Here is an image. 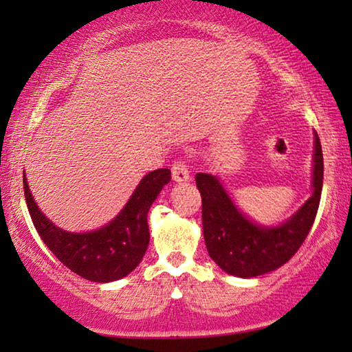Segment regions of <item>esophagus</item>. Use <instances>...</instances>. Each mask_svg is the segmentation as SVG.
I'll return each mask as SVG.
<instances>
[{
  "label": "esophagus",
  "mask_w": 352,
  "mask_h": 352,
  "mask_svg": "<svg viewBox=\"0 0 352 352\" xmlns=\"http://www.w3.org/2000/svg\"><path fill=\"white\" fill-rule=\"evenodd\" d=\"M171 173H173V179L176 182H186L189 181V168H187V163L184 160H176L171 166Z\"/></svg>",
  "instance_id": "obj_1"
}]
</instances>
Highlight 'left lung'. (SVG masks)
Returning a JSON list of instances; mask_svg holds the SVG:
<instances>
[{"label": "left lung", "instance_id": "8db88e82", "mask_svg": "<svg viewBox=\"0 0 352 352\" xmlns=\"http://www.w3.org/2000/svg\"><path fill=\"white\" fill-rule=\"evenodd\" d=\"M314 148V194L293 218L272 229L250 223L239 213L214 176L197 173L205 245L211 259L223 271L237 277H256L295 256L314 224L324 184V157L317 134Z\"/></svg>", "mask_w": 352, "mask_h": 352}]
</instances>
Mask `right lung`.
<instances>
[{"instance_id":"obj_1","label":"right lung","mask_w":352,"mask_h":352,"mask_svg":"<svg viewBox=\"0 0 352 352\" xmlns=\"http://www.w3.org/2000/svg\"><path fill=\"white\" fill-rule=\"evenodd\" d=\"M171 179L168 168L155 170L139 182L126 206L112 223L88 234L65 232L50 223L33 200L23 176V192L33 226L46 247L72 272L91 282L126 277L142 261L148 247L147 213L163 186Z\"/></svg>"}]
</instances>
